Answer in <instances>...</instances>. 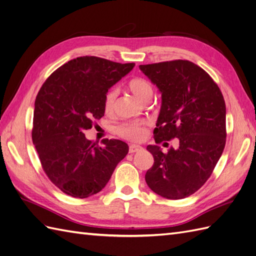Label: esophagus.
I'll use <instances>...</instances> for the list:
<instances>
[{
	"mask_svg": "<svg viewBox=\"0 0 256 256\" xmlns=\"http://www.w3.org/2000/svg\"><path fill=\"white\" fill-rule=\"evenodd\" d=\"M142 148H143V147L140 146V145L131 144V145L129 146V152H130V154H134V152H140Z\"/></svg>",
	"mask_w": 256,
	"mask_h": 256,
	"instance_id": "34e87169",
	"label": "esophagus"
}]
</instances>
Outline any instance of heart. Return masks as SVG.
Returning <instances> with one entry per match:
<instances>
[{
  "label": "heart",
  "instance_id": "heart-1",
  "mask_svg": "<svg viewBox=\"0 0 256 256\" xmlns=\"http://www.w3.org/2000/svg\"><path fill=\"white\" fill-rule=\"evenodd\" d=\"M128 88L129 90L134 94V96H136L138 99L142 100V102H145L146 99L152 98L154 92L152 84L143 78L132 79L129 82ZM116 96H118V90L115 88H112L106 92L104 104L106 113H111L113 111ZM115 132L118 136H120L122 138H125L127 141H142L147 136V122H125L115 128Z\"/></svg>",
  "mask_w": 256,
  "mask_h": 256
}]
</instances>
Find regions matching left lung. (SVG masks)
<instances>
[{"label": "left lung", "instance_id": "obj_1", "mask_svg": "<svg viewBox=\"0 0 256 256\" xmlns=\"http://www.w3.org/2000/svg\"><path fill=\"white\" fill-rule=\"evenodd\" d=\"M140 69L161 92L154 142L178 138L177 148L166 152L158 145L147 146L154 164L145 174L146 184L168 200L190 196L210 177L226 146L223 95L212 76L190 60L140 65Z\"/></svg>", "mask_w": 256, "mask_h": 256}]
</instances>
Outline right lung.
Listing matches in <instances>:
<instances>
[{"instance_id":"obj_1","label":"right lung","mask_w":256,"mask_h":256,"mask_svg":"<svg viewBox=\"0 0 256 256\" xmlns=\"http://www.w3.org/2000/svg\"><path fill=\"white\" fill-rule=\"evenodd\" d=\"M134 67L97 56L76 58L51 74L38 92L32 140L44 173L66 194L85 198L102 191L128 154L125 142L104 138L99 146L83 131L104 115L108 90Z\"/></svg>"}]
</instances>
